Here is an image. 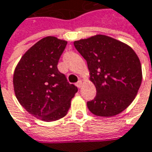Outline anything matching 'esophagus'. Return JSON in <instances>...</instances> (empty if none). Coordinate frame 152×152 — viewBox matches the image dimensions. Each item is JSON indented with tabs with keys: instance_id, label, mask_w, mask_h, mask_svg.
I'll return each instance as SVG.
<instances>
[{
	"instance_id": "obj_1",
	"label": "esophagus",
	"mask_w": 152,
	"mask_h": 152,
	"mask_svg": "<svg viewBox=\"0 0 152 152\" xmlns=\"http://www.w3.org/2000/svg\"><path fill=\"white\" fill-rule=\"evenodd\" d=\"M76 85L77 88H79V89H80V88L82 87V85H83V81H82V80H79V81L76 83Z\"/></svg>"
}]
</instances>
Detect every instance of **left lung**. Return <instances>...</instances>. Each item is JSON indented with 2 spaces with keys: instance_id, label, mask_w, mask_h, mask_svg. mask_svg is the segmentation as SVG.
<instances>
[{
  "instance_id": "left-lung-1",
  "label": "left lung",
  "mask_w": 152,
  "mask_h": 152,
  "mask_svg": "<svg viewBox=\"0 0 152 152\" xmlns=\"http://www.w3.org/2000/svg\"><path fill=\"white\" fill-rule=\"evenodd\" d=\"M86 60L96 96L87 102L90 112L99 117H113L134 100L142 83L139 58L128 45L103 35L74 42Z\"/></svg>"
}]
</instances>
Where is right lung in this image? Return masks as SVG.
<instances>
[{"label":"right lung","instance_id":"right-lung-1","mask_svg":"<svg viewBox=\"0 0 152 152\" xmlns=\"http://www.w3.org/2000/svg\"><path fill=\"white\" fill-rule=\"evenodd\" d=\"M66 45L54 36L42 38L23 55L14 73L17 100L28 113L46 122L64 117L77 92L57 69Z\"/></svg>","mask_w":152,"mask_h":152}]
</instances>
